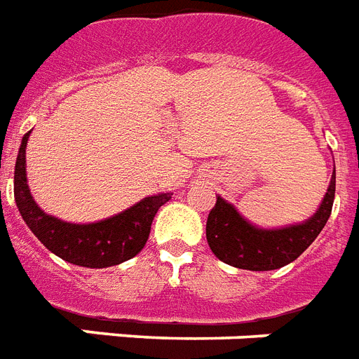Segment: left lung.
I'll return each mask as SVG.
<instances>
[{"instance_id":"8db88e82","label":"left lung","mask_w":359,"mask_h":359,"mask_svg":"<svg viewBox=\"0 0 359 359\" xmlns=\"http://www.w3.org/2000/svg\"><path fill=\"white\" fill-rule=\"evenodd\" d=\"M335 196V168L319 211L304 224L283 229H259L248 224L231 203L217 198L209 211L205 237L220 261L246 271H274L297 259L330 219Z\"/></svg>"}]
</instances>
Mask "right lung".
Wrapping results in <instances>:
<instances>
[{"instance_id":"add662e5","label":"right lung","mask_w":359,"mask_h":359,"mask_svg":"<svg viewBox=\"0 0 359 359\" xmlns=\"http://www.w3.org/2000/svg\"><path fill=\"white\" fill-rule=\"evenodd\" d=\"M29 133L24 135L14 166V200L22 219L29 226L42 245L61 259L79 266L105 269L131 259L144 248L150 237L151 220L157 209L170 200V193L148 196L124 213L94 224H70L46 215L33 202L25 177V144Z\"/></svg>"}]
</instances>
